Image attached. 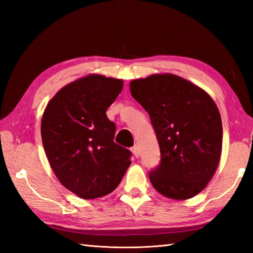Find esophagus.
<instances>
[{
    "label": "esophagus",
    "mask_w": 253,
    "mask_h": 253,
    "mask_svg": "<svg viewBox=\"0 0 253 253\" xmlns=\"http://www.w3.org/2000/svg\"><path fill=\"white\" fill-rule=\"evenodd\" d=\"M131 152H132L133 155H135L136 158H139V155H140V151H139V147L138 146L132 147L131 148Z\"/></svg>",
    "instance_id": "obj_1"
}]
</instances>
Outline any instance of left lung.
I'll return each mask as SVG.
<instances>
[{
    "label": "left lung",
    "mask_w": 253,
    "mask_h": 253,
    "mask_svg": "<svg viewBox=\"0 0 253 253\" xmlns=\"http://www.w3.org/2000/svg\"><path fill=\"white\" fill-rule=\"evenodd\" d=\"M132 98L151 118L161 150L150 181L161 195L187 200L201 192L221 159L223 127L211 96L174 74L131 80Z\"/></svg>",
    "instance_id": "1"
}]
</instances>
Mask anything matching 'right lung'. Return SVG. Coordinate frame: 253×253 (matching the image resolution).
Here are the masks:
<instances>
[{
  "label": "right lung",
  "instance_id": "1",
  "mask_svg": "<svg viewBox=\"0 0 253 253\" xmlns=\"http://www.w3.org/2000/svg\"><path fill=\"white\" fill-rule=\"evenodd\" d=\"M122 79L90 74L58 90L42 115V143L61 184L82 199L109 195L130 165V151L114 142L106 110Z\"/></svg>",
  "mask_w": 253,
  "mask_h": 253
}]
</instances>
